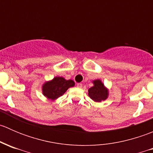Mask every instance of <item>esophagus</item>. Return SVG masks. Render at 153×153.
<instances>
[{
  "mask_svg": "<svg viewBox=\"0 0 153 153\" xmlns=\"http://www.w3.org/2000/svg\"><path fill=\"white\" fill-rule=\"evenodd\" d=\"M77 86L79 88L82 87V84H81V83H78V84H77Z\"/></svg>",
  "mask_w": 153,
  "mask_h": 153,
  "instance_id": "34e87169",
  "label": "esophagus"
}]
</instances>
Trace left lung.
I'll list each match as a JSON object with an SVG mask.
<instances>
[{"instance_id": "8db88e82", "label": "left lung", "mask_w": 153, "mask_h": 153, "mask_svg": "<svg viewBox=\"0 0 153 153\" xmlns=\"http://www.w3.org/2000/svg\"><path fill=\"white\" fill-rule=\"evenodd\" d=\"M94 86L89 88L88 90V95L93 101L96 102H101L104 101L108 96V91L104 86V84L100 80H95L93 81Z\"/></svg>"}]
</instances>
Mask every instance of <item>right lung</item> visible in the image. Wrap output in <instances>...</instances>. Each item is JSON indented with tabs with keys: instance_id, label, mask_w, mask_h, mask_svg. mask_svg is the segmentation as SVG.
<instances>
[{
	"instance_id": "obj_1",
	"label": "right lung",
	"mask_w": 153,
	"mask_h": 153,
	"mask_svg": "<svg viewBox=\"0 0 153 153\" xmlns=\"http://www.w3.org/2000/svg\"><path fill=\"white\" fill-rule=\"evenodd\" d=\"M75 85L72 80L64 79L62 77H55L52 81L45 83L43 86V94L51 100L62 96L69 87Z\"/></svg>"
}]
</instances>
